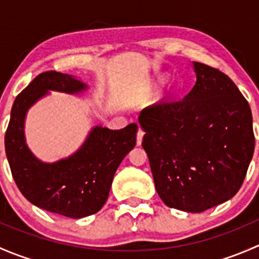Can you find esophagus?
Instances as JSON below:
<instances>
[{
	"mask_svg": "<svg viewBox=\"0 0 259 259\" xmlns=\"http://www.w3.org/2000/svg\"><path fill=\"white\" fill-rule=\"evenodd\" d=\"M143 138H144V132H143L142 129H139L138 130V134H137V144L138 145H142Z\"/></svg>",
	"mask_w": 259,
	"mask_h": 259,
	"instance_id": "esophagus-1",
	"label": "esophagus"
}]
</instances>
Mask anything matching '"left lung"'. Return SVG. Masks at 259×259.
<instances>
[{
  "label": "left lung",
  "instance_id": "obj_1",
  "mask_svg": "<svg viewBox=\"0 0 259 259\" xmlns=\"http://www.w3.org/2000/svg\"><path fill=\"white\" fill-rule=\"evenodd\" d=\"M180 101L146 108L139 124L155 189L168 207L200 213L237 194L254 153L249 104L219 70L193 61Z\"/></svg>",
  "mask_w": 259,
  "mask_h": 259
}]
</instances>
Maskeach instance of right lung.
I'll use <instances>...</instances> for the list:
<instances>
[{
  "label": "right lung",
  "mask_w": 259,
  "mask_h": 259,
  "mask_svg": "<svg viewBox=\"0 0 259 259\" xmlns=\"http://www.w3.org/2000/svg\"><path fill=\"white\" fill-rule=\"evenodd\" d=\"M88 90L74 75L42 72L16 98L5 135L7 160L23 197L41 209L74 219L98 213L105 204L115 171L137 143L138 125L120 130L96 125L71 155L48 163L28 148L25 121L50 91L79 95Z\"/></svg>",
  "instance_id": "right-lung-1"
}]
</instances>
